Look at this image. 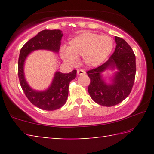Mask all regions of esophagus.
Masks as SVG:
<instances>
[{"instance_id": "obj_1", "label": "esophagus", "mask_w": 154, "mask_h": 154, "mask_svg": "<svg viewBox=\"0 0 154 154\" xmlns=\"http://www.w3.org/2000/svg\"><path fill=\"white\" fill-rule=\"evenodd\" d=\"M77 72L78 75H85V72L83 71V70H82V69H78Z\"/></svg>"}]
</instances>
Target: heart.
<instances>
[{
  "label": "heart",
  "mask_w": 154,
  "mask_h": 154,
  "mask_svg": "<svg viewBox=\"0 0 154 154\" xmlns=\"http://www.w3.org/2000/svg\"><path fill=\"white\" fill-rule=\"evenodd\" d=\"M113 47V41L110 36L85 32L71 38L68 48L62 47L60 53L62 60L71 66L76 64L77 57L82 56L86 66L96 67L106 60Z\"/></svg>",
  "instance_id": "1"
}]
</instances>
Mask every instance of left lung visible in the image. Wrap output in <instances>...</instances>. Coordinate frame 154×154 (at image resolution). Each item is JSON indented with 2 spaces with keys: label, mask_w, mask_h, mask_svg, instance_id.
<instances>
[{
  "label": "left lung",
  "mask_w": 154,
  "mask_h": 154,
  "mask_svg": "<svg viewBox=\"0 0 154 154\" xmlns=\"http://www.w3.org/2000/svg\"><path fill=\"white\" fill-rule=\"evenodd\" d=\"M116 48L105 63L87 72L90 78L88 86L92 100L98 105L112 106L128 97L133 86L136 74V58L130 46L123 38L115 36ZM116 69L111 83H107L102 72Z\"/></svg>",
  "instance_id": "1"
}]
</instances>
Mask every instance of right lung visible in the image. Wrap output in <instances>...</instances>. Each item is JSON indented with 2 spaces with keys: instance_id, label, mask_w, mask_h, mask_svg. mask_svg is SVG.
<instances>
[{
  "instance_id": "add662e5",
  "label": "right lung",
  "mask_w": 154,
  "mask_h": 154,
  "mask_svg": "<svg viewBox=\"0 0 154 154\" xmlns=\"http://www.w3.org/2000/svg\"><path fill=\"white\" fill-rule=\"evenodd\" d=\"M63 34L60 30H44L26 43L20 52L18 60V77L21 87L28 100L38 108L54 111L63 106L69 94V83L76 77L77 71L69 73L56 71L49 86L43 91L32 89L24 75V63L28 55L34 51L44 49L58 54Z\"/></svg>"
}]
</instances>
